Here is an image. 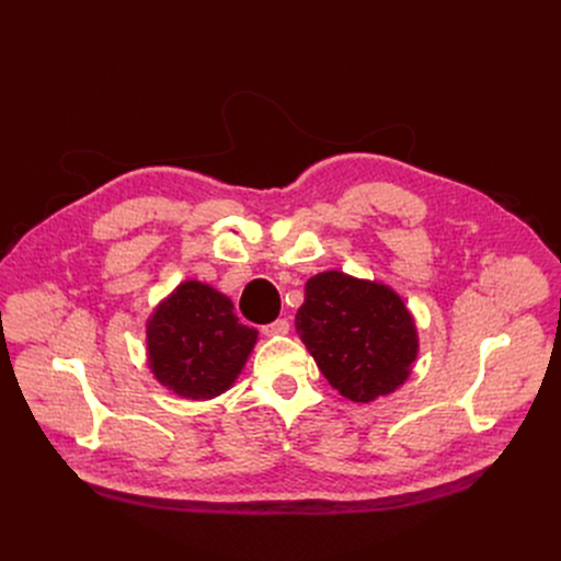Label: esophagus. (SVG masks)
I'll list each match as a JSON object with an SVG mask.
<instances>
[{
	"label": "esophagus",
	"mask_w": 561,
	"mask_h": 561,
	"mask_svg": "<svg viewBox=\"0 0 561 561\" xmlns=\"http://www.w3.org/2000/svg\"><path fill=\"white\" fill-rule=\"evenodd\" d=\"M287 331H289V322H287V319H276V322L262 327V333L270 335V337H274V335H285Z\"/></svg>",
	"instance_id": "obj_1"
}]
</instances>
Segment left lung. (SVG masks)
<instances>
[{
	"label": "left lung",
	"instance_id": "left-lung-1",
	"mask_svg": "<svg viewBox=\"0 0 561 561\" xmlns=\"http://www.w3.org/2000/svg\"><path fill=\"white\" fill-rule=\"evenodd\" d=\"M297 333L329 383L358 404L394 392L417 358V329L402 297L344 272L306 283Z\"/></svg>",
	"mask_w": 561,
	"mask_h": 561
}]
</instances>
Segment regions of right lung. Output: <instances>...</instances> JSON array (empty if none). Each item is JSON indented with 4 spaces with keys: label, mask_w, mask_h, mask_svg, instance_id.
<instances>
[{
    "label": "right lung",
    "mask_w": 561,
    "mask_h": 561,
    "mask_svg": "<svg viewBox=\"0 0 561 561\" xmlns=\"http://www.w3.org/2000/svg\"><path fill=\"white\" fill-rule=\"evenodd\" d=\"M232 308V301L207 283H180L146 327L154 379L194 402L226 392L242 375L257 342V331L239 324Z\"/></svg>",
    "instance_id": "1"
}]
</instances>
